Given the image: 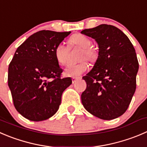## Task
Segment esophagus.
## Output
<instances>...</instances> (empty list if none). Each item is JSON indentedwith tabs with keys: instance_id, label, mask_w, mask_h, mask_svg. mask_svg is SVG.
Returning <instances> with one entry per match:
<instances>
[{
	"instance_id": "obj_1",
	"label": "esophagus",
	"mask_w": 147,
	"mask_h": 147,
	"mask_svg": "<svg viewBox=\"0 0 147 147\" xmlns=\"http://www.w3.org/2000/svg\"><path fill=\"white\" fill-rule=\"evenodd\" d=\"M79 79V78H72V83H75V82H76L77 80H78Z\"/></svg>"
}]
</instances>
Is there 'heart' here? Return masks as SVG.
Listing matches in <instances>:
<instances>
[{
  "label": "heart",
  "instance_id": "b5f03b06",
  "mask_svg": "<svg viewBox=\"0 0 147 147\" xmlns=\"http://www.w3.org/2000/svg\"><path fill=\"white\" fill-rule=\"evenodd\" d=\"M68 47L63 44H58L55 48L54 54L57 62L61 65H65L68 62L69 49L73 48H80L82 51L80 54V59L82 60L75 65H70L67 67L65 70V76L78 77L85 72L88 68L87 62L83 59H88L90 62H96L98 57V52L93 47L90 46V39L82 34H75L69 38L67 41Z\"/></svg>",
  "mask_w": 147,
  "mask_h": 147
}]
</instances>
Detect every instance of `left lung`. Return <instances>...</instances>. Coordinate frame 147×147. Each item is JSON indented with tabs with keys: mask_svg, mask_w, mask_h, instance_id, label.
<instances>
[{
	"mask_svg": "<svg viewBox=\"0 0 147 147\" xmlns=\"http://www.w3.org/2000/svg\"><path fill=\"white\" fill-rule=\"evenodd\" d=\"M81 33L95 39L99 47L93 68L82 78L87 83L82 105L99 119H116L126 111L136 90L139 62L134 47L114 26L101 24Z\"/></svg>",
	"mask_w": 147,
	"mask_h": 147,
	"instance_id": "obj_1",
	"label": "left lung"
}]
</instances>
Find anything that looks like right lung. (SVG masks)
I'll return each instance as SVG.
<instances>
[{"label": "right lung", "instance_id": "right-lung-1", "mask_svg": "<svg viewBox=\"0 0 147 147\" xmlns=\"http://www.w3.org/2000/svg\"><path fill=\"white\" fill-rule=\"evenodd\" d=\"M69 32L42 30L17 48L8 66V85L17 111L33 121L55 114L63 91L72 84L63 78L54 50Z\"/></svg>", "mask_w": 147, "mask_h": 147}]
</instances>
